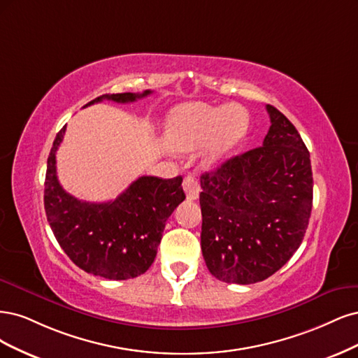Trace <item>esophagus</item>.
<instances>
[{
    "label": "esophagus",
    "mask_w": 358,
    "mask_h": 358,
    "mask_svg": "<svg viewBox=\"0 0 358 358\" xmlns=\"http://www.w3.org/2000/svg\"><path fill=\"white\" fill-rule=\"evenodd\" d=\"M182 189L186 192V196L189 201H194L199 198V193H201V186H199V181L194 178V176H187L182 181Z\"/></svg>",
    "instance_id": "esophagus-1"
}]
</instances>
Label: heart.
Returning a JSON list of instances; mask_svg holds the SVG:
<instances>
[{"mask_svg": "<svg viewBox=\"0 0 358 358\" xmlns=\"http://www.w3.org/2000/svg\"><path fill=\"white\" fill-rule=\"evenodd\" d=\"M248 123V111L238 103L218 107L203 102L182 103L166 119L165 144L177 153L193 152L205 144L202 157L206 164H214L244 140Z\"/></svg>", "mask_w": 358, "mask_h": 358, "instance_id": "1", "label": "heart"}]
</instances>
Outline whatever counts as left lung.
<instances>
[{"mask_svg": "<svg viewBox=\"0 0 358 358\" xmlns=\"http://www.w3.org/2000/svg\"><path fill=\"white\" fill-rule=\"evenodd\" d=\"M263 145L201 176V247L217 280L269 278L301 247L313 210L309 152L294 124L266 106Z\"/></svg>", "mask_w": 358, "mask_h": 358, "instance_id": "8db88e82", "label": "left lung"}]
</instances>
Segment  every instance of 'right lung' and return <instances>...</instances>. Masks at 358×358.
Instances as JSON below:
<instances>
[{
  "mask_svg": "<svg viewBox=\"0 0 358 358\" xmlns=\"http://www.w3.org/2000/svg\"><path fill=\"white\" fill-rule=\"evenodd\" d=\"M152 94H113L102 99L134 102ZM65 128L57 132L48 159L44 182V210L65 255L80 269L107 280H129L144 273L157 255L165 223L186 199L182 178L140 177L114 201L85 202L66 193L56 176V150Z\"/></svg>",
  "mask_w": 358,
  "mask_h": 358,
  "instance_id": "add662e5",
  "label": "right lung"
}]
</instances>
